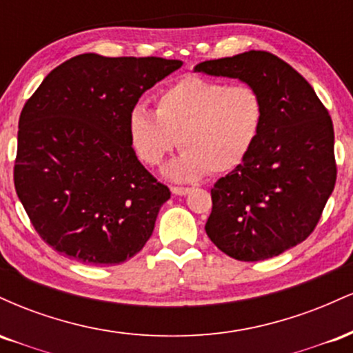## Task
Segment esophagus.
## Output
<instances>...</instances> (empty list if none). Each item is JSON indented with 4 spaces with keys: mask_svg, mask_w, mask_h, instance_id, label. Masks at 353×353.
Instances as JSON below:
<instances>
[{
    "mask_svg": "<svg viewBox=\"0 0 353 353\" xmlns=\"http://www.w3.org/2000/svg\"><path fill=\"white\" fill-rule=\"evenodd\" d=\"M171 190H172V194H176V196H185V194L190 192V188H182V185H172Z\"/></svg>",
    "mask_w": 353,
    "mask_h": 353,
    "instance_id": "obj_1",
    "label": "esophagus"
}]
</instances>
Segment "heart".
<instances>
[{
    "mask_svg": "<svg viewBox=\"0 0 353 353\" xmlns=\"http://www.w3.org/2000/svg\"><path fill=\"white\" fill-rule=\"evenodd\" d=\"M265 121L264 96L254 84L184 76L156 96V112L137 104L129 137L137 156L159 165L177 145L184 152L168 168L177 181L224 174L247 159Z\"/></svg>",
    "mask_w": 353,
    "mask_h": 353,
    "instance_id": "heart-1",
    "label": "heart"
}]
</instances>
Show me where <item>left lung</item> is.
I'll return each instance as SVG.
<instances>
[{
	"instance_id": "8db88e82",
	"label": "left lung",
	"mask_w": 353,
	"mask_h": 353,
	"mask_svg": "<svg viewBox=\"0 0 353 353\" xmlns=\"http://www.w3.org/2000/svg\"><path fill=\"white\" fill-rule=\"evenodd\" d=\"M196 71L254 84L265 103L257 144L210 189L205 232L237 261L275 257L314 232L335 188L332 117L305 78L272 52L204 61Z\"/></svg>"
}]
</instances>
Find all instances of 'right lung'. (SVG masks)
Segmentation results:
<instances>
[{"instance_id": "1", "label": "right lung", "mask_w": 353, "mask_h": 353, "mask_svg": "<svg viewBox=\"0 0 353 353\" xmlns=\"http://www.w3.org/2000/svg\"><path fill=\"white\" fill-rule=\"evenodd\" d=\"M182 61L86 52L54 68L19 116L14 189L39 237L83 264L143 249L171 197L137 161L129 114Z\"/></svg>"}]
</instances>
